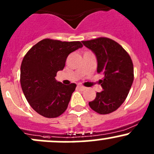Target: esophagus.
I'll use <instances>...</instances> for the list:
<instances>
[{
    "label": "esophagus",
    "mask_w": 154,
    "mask_h": 154,
    "mask_svg": "<svg viewBox=\"0 0 154 154\" xmlns=\"http://www.w3.org/2000/svg\"><path fill=\"white\" fill-rule=\"evenodd\" d=\"M77 88H80V90H82V91H83V90L86 89V87H84V86H81V85H78V86H77Z\"/></svg>",
    "instance_id": "esophagus-1"
}]
</instances>
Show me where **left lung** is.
<instances>
[{
    "label": "left lung",
    "mask_w": 154,
    "mask_h": 154,
    "mask_svg": "<svg viewBox=\"0 0 154 154\" xmlns=\"http://www.w3.org/2000/svg\"><path fill=\"white\" fill-rule=\"evenodd\" d=\"M82 42L95 54L97 73L104 75L99 80L103 90L96 93V97L88 105L99 114L112 112L125 102L133 84L131 58L122 46L111 38L100 37Z\"/></svg>",
    "instance_id": "left-lung-1"
}]
</instances>
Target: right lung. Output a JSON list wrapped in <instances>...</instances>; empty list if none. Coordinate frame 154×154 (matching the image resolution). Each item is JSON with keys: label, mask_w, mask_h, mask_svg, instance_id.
<instances>
[{"label": "right lung", "mask_w": 154, "mask_h": 154, "mask_svg": "<svg viewBox=\"0 0 154 154\" xmlns=\"http://www.w3.org/2000/svg\"><path fill=\"white\" fill-rule=\"evenodd\" d=\"M83 47L80 42L45 38L32 46L21 66L20 81L30 106L45 118H57L67 109L77 85L66 86L55 79L68 56Z\"/></svg>", "instance_id": "right-lung-1"}]
</instances>
